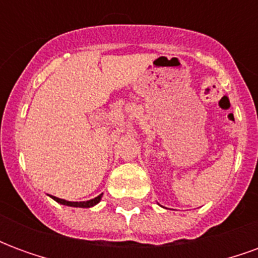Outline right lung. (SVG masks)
Wrapping results in <instances>:
<instances>
[{
  "mask_svg": "<svg viewBox=\"0 0 258 258\" xmlns=\"http://www.w3.org/2000/svg\"><path fill=\"white\" fill-rule=\"evenodd\" d=\"M101 198H102V194L98 195L96 198L91 200H87V202H69V200H64V199H59L56 196H52L53 200H56L58 203L60 205H64V206H70V207H83V209H87V207H92V206H95L96 203H99L101 202Z\"/></svg>",
  "mask_w": 258,
  "mask_h": 258,
  "instance_id": "add662e5",
  "label": "right lung"
}]
</instances>
